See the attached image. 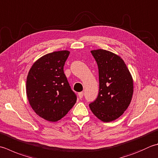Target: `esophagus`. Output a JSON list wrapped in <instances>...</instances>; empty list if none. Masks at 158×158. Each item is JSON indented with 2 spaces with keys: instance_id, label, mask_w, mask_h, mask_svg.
Returning a JSON list of instances; mask_svg holds the SVG:
<instances>
[{
  "instance_id": "34e87169",
  "label": "esophagus",
  "mask_w": 158,
  "mask_h": 158,
  "mask_svg": "<svg viewBox=\"0 0 158 158\" xmlns=\"http://www.w3.org/2000/svg\"><path fill=\"white\" fill-rule=\"evenodd\" d=\"M78 95H79V98H83V92H79V93L78 94Z\"/></svg>"
}]
</instances>
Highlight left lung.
<instances>
[{
  "instance_id": "left-lung-1",
  "label": "left lung",
  "mask_w": 158,
  "mask_h": 158,
  "mask_svg": "<svg viewBox=\"0 0 158 158\" xmlns=\"http://www.w3.org/2000/svg\"><path fill=\"white\" fill-rule=\"evenodd\" d=\"M91 52L98 68L99 92L89 106L101 121H113L123 115L131 103L134 93L132 76L118 55L103 49Z\"/></svg>"
}]
</instances>
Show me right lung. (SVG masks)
I'll return each instance as SVG.
<instances>
[{"instance_id": "add662e5", "label": "right lung", "mask_w": 158, "mask_h": 158, "mask_svg": "<svg viewBox=\"0 0 158 158\" xmlns=\"http://www.w3.org/2000/svg\"><path fill=\"white\" fill-rule=\"evenodd\" d=\"M69 54V51L46 54L33 63L28 73L26 92L30 106L48 121L62 118L77 101L64 73Z\"/></svg>"}]
</instances>
